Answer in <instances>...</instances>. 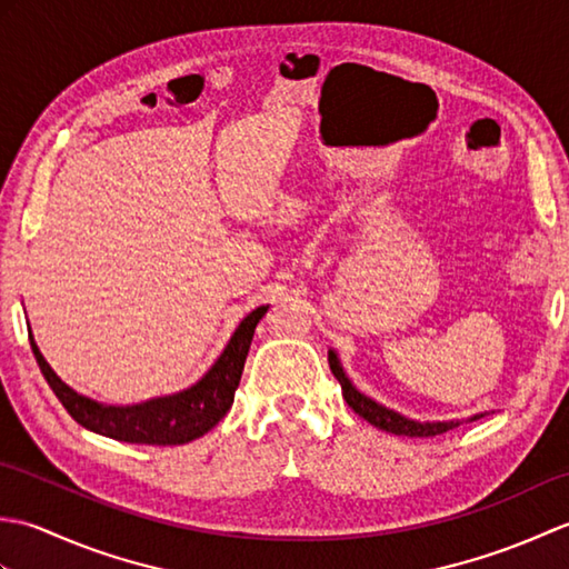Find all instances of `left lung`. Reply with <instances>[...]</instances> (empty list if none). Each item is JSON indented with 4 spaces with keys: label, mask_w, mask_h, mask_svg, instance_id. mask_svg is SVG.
Returning <instances> with one entry per match:
<instances>
[{
    "label": "left lung",
    "mask_w": 569,
    "mask_h": 569,
    "mask_svg": "<svg viewBox=\"0 0 569 569\" xmlns=\"http://www.w3.org/2000/svg\"><path fill=\"white\" fill-rule=\"evenodd\" d=\"M328 361H330V369L335 373V379L340 381V386H342V396H345L347 406L352 408L357 416H361L367 422H371L373 428L393 432V435H406V438H435V435H442V432L462 426V422H465V420H413V418H406V416L398 413V410L386 408V406L373 401V398L361 393L357 386L349 381L342 361H340V357H337L335 349H330V352H328ZM485 416H489V413L469 416L467 422L479 420Z\"/></svg>",
    "instance_id": "8db88e82"
}]
</instances>
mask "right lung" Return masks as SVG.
<instances>
[{
	"mask_svg": "<svg viewBox=\"0 0 569 569\" xmlns=\"http://www.w3.org/2000/svg\"><path fill=\"white\" fill-rule=\"evenodd\" d=\"M266 310H269V306H259L239 322V328L229 337L222 355L204 371L200 381L178 393L156 396L149 398V401L131 406L100 403L90 396H82L76 389H70L43 359L41 349L31 335V328L29 342L36 361H39L43 379L58 396V401L63 403V408L82 428L119 442L186 445L212 430L227 416V410L232 408L253 330H257L259 320L266 316Z\"/></svg>",
	"mask_w": 569,
	"mask_h": 569,
	"instance_id": "add662e5",
	"label": "right lung"
}]
</instances>
